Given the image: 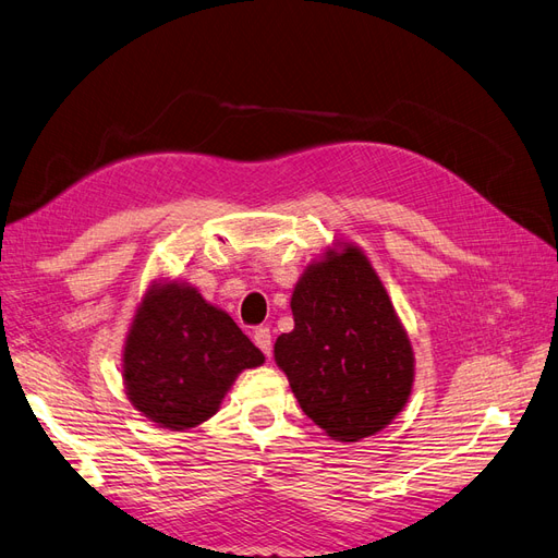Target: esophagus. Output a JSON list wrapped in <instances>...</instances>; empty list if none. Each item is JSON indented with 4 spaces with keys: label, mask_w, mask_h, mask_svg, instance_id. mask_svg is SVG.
Here are the masks:
<instances>
[{
    "label": "esophagus",
    "mask_w": 558,
    "mask_h": 558,
    "mask_svg": "<svg viewBox=\"0 0 558 558\" xmlns=\"http://www.w3.org/2000/svg\"><path fill=\"white\" fill-rule=\"evenodd\" d=\"M253 342H256V347L265 353L267 359L272 356V335H269L267 326H260V328L253 330Z\"/></svg>",
    "instance_id": "esophagus-1"
}]
</instances>
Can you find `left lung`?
I'll return each mask as SVG.
<instances>
[{"instance_id":"obj_1","label":"left lung","mask_w":558,"mask_h":558,"mask_svg":"<svg viewBox=\"0 0 558 558\" xmlns=\"http://www.w3.org/2000/svg\"><path fill=\"white\" fill-rule=\"evenodd\" d=\"M295 328L275 342V361L318 428L359 442L386 428L414 381L410 337L365 253L326 251L295 283Z\"/></svg>"}]
</instances>
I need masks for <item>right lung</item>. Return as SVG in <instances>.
Segmentation results:
<instances>
[{
  "label": "right lung",
  "mask_w": 558,
  "mask_h": 558,
  "mask_svg": "<svg viewBox=\"0 0 558 558\" xmlns=\"http://www.w3.org/2000/svg\"><path fill=\"white\" fill-rule=\"evenodd\" d=\"M263 351L193 286L154 283L132 318L123 381L134 410L170 430H189L218 412L242 369Z\"/></svg>",
  "instance_id": "obj_1"
}]
</instances>
